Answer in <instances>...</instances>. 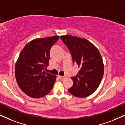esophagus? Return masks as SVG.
Listing matches in <instances>:
<instances>
[{
	"instance_id": "34e87169",
	"label": "esophagus",
	"mask_w": 125,
	"mask_h": 125,
	"mask_svg": "<svg viewBox=\"0 0 125 125\" xmlns=\"http://www.w3.org/2000/svg\"><path fill=\"white\" fill-rule=\"evenodd\" d=\"M58 78H59L60 79L62 80V79H65V78H67V76H58Z\"/></svg>"
}]
</instances>
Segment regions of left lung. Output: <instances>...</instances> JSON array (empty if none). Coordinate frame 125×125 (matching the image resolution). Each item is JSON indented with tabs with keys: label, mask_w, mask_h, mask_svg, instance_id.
Listing matches in <instances>:
<instances>
[{
	"label": "left lung",
	"mask_w": 125,
	"mask_h": 125,
	"mask_svg": "<svg viewBox=\"0 0 125 125\" xmlns=\"http://www.w3.org/2000/svg\"><path fill=\"white\" fill-rule=\"evenodd\" d=\"M70 49L73 62L80 70L72 77L73 84L69 92L78 97H86L96 90L103 79L104 65L98 49L84 38L70 35L60 36Z\"/></svg>",
	"instance_id": "8db88e82"
}]
</instances>
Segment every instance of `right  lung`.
<instances>
[{
  "label": "right lung",
  "instance_id": "right-lung-1",
  "mask_svg": "<svg viewBox=\"0 0 125 125\" xmlns=\"http://www.w3.org/2000/svg\"><path fill=\"white\" fill-rule=\"evenodd\" d=\"M59 38L53 36L36 38L26 44L15 65V76L20 88L32 98H41L53 88L56 76L46 72L50 50Z\"/></svg>",
  "mask_w": 125,
  "mask_h": 125
}]
</instances>
